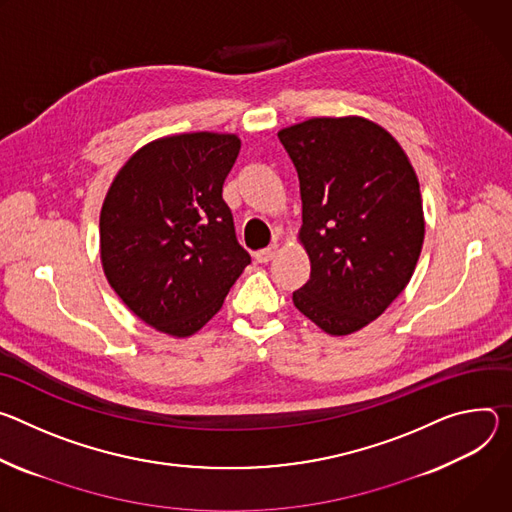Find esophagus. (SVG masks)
<instances>
[{"label": "esophagus", "mask_w": 512, "mask_h": 512, "mask_svg": "<svg viewBox=\"0 0 512 512\" xmlns=\"http://www.w3.org/2000/svg\"><path fill=\"white\" fill-rule=\"evenodd\" d=\"M276 254H278V244H272V246H268V248H264V250H258V252H256V260L262 262V264H266V262H270Z\"/></svg>", "instance_id": "obj_1"}]
</instances>
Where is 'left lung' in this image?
Segmentation results:
<instances>
[{
	"label": "left lung",
	"instance_id": "left-lung-1",
	"mask_svg": "<svg viewBox=\"0 0 512 512\" xmlns=\"http://www.w3.org/2000/svg\"><path fill=\"white\" fill-rule=\"evenodd\" d=\"M301 187L311 276L295 307L329 335L380 317L415 272L425 219L409 156L378 124L311 118L278 132Z\"/></svg>",
	"mask_w": 512,
	"mask_h": 512
}]
</instances>
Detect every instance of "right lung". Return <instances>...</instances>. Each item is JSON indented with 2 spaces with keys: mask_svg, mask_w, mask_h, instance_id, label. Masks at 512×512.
Segmentation results:
<instances>
[{
  "mask_svg": "<svg viewBox=\"0 0 512 512\" xmlns=\"http://www.w3.org/2000/svg\"><path fill=\"white\" fill-rule=\"evenodd\" d=\"M240 144L236 134L215 132L158 138L130 156L105 195L99 246L107 282L162 333L199 331L250 264L221 197Z\"/></svg>",
  "mask_w": 512,
  "mask_h": 512,
  "instance_id": "add662e5",
  "label": "right lung"
}]
</instances>
